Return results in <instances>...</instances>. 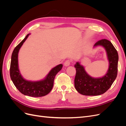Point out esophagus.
Listing matches in <instances>:
<instances>
[{"instance_id": "34e87169", "label": "esophagus", "mask_w": 126, "mask_h": 126, "mask_svg": "<svg viewBox=\"0 0 126 126\" xmlns=\"http://www.w3.org/2000/svg\"><path fill=\"white\" fill-rule=\"evenodd\" d=\"M70 60H66V62H64V66H65V67H68V66H69L70 65Z\"/></svg>"}]
</instances>
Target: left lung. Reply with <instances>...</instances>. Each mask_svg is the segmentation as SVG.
I'll list each match as a JSON object with an SVG mask.
<instances>
[{
  "label": "left lung",
  "mask_w": 126,
  "mask_h": 126,
  "mask_svg": "<svg viewBox=\"0 0 126 126\" xmlns=\"http://www.w3.org/2000/svg\"><path fill=\"white\" fill-rule=\"evenodd\" d=\"M101 47L105 49L108 62L106 73L100 77H94L88 74L85 67L80 62L75 64L76 74L75 87L78 92L85 96H98L104 94L111 87L117 77L118 54L111 43L107 39L97 41L94 48Z\"/></svg>",
  "instance_id": "1"
}]
</instances>
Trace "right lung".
Segmentation results:
<instances>
[{
	"mask_svg": "<svg viewBox=\"0 0 126 126\" xmlns=\"http://www.w3.org/2000/svg\"><path fill=\"white\" fill-rule=\"evenodd\" d=\"M30 35V33H28L14 49L11 55L10 76L14 85L21 94L30 97H43L50 92L54 85L55 76L62 70L63 65L59 64L52 68L44 78L39 80H29L22 77L19 68L18 54L22 45Z\"/></svg>",
	"mask_w": 126,
	"mask_h": 126,
	"instance_id": "obj_1",
	"label": "right lung"
}]
</instances>
